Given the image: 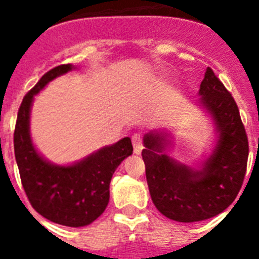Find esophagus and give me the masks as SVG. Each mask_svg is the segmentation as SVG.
Segmentation results:
<instances>
[{"instance_id": "1", "label": "esophagus", "mask_w": 259, "mask_h": 259, "mask_svg": "<svg viewBox=\"0 0 259 259\" xmlns=\"http://www.w3.org/2000/svg\"><path fill=\"white\" fill-rule=\"evenodd\" d=\"M132 144H134L135 154H140L141 150H143V140H141L140 135L135 134L132 136Z\"/></svg>"}]
</instances>
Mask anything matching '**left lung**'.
Here are the masks:
<instances>
[{
	"instance_id": "8db88e82",
	"label": "left lung",
	"mask_w": 259,
	"mask_h": 259,
	"mask_svg": "<svg viewBox=\"0 0 259 259\" xmlns=\"http://www.w3.org/2000/svg\"><path fill=\"white\" fill-rule=\"evenodd\" d=\"M198 95L217 131V144L200 170L167 154L172 140L164 130L146 134L141 153L153 203L164 217L183 223L205 221L227 209L241 188L248 163V137L239 107L210 67Z\"/></svg>"
}]
</instances>
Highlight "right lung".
Here are the masks:
<instances>
[{"label":"right lung","mask_w":259,"mask_h":259,"mask_svg":"<svg viewBox=\"0 0 259 259\" xmlns=\"http://www.w3.org/2000/svg\"><path fill=\"white\" fill-rule=\"evenodd\" d=\"M61 65L48 71L24 96L14 132V152L20 180L32 207L48 221L67 227H84L105 211L110 182L116 167L134 152L130 137L67 166L50 163L38 154L29 134L33 97L53 79L74 70Z\"/></svg>","instance_id":"right-lung-1"}]
</instances>
